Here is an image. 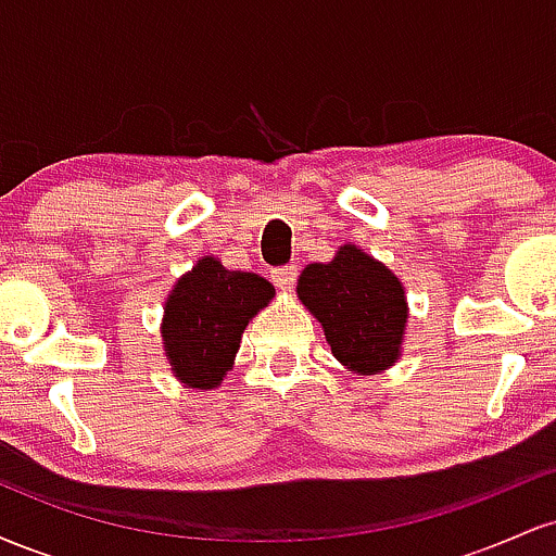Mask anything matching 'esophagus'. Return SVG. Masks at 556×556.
I'll return each instance as SVG.
<instances>
[{
  "label": "esophagus",
  "mask_w": 556,
  "mask_h": 556,
  "mask_svg": "<svg viewBox=\"0 0 556 556\" xmlns=\"http://www.w3.org/2000/svg\"><path fill=\"white\" fill-rule=\"evenodd\" d=\"M271 279L274 285L279 287V290L290 292L292 287H295V279H298V266L290 264V266H279V269L271 271Z\"/></svg>",
  "instance_id": "esophagus-1"
}]
</instances>
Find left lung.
Returning a JSON list of instances; mask_svg holds the SVG:
<instances>
[{
  "label": "left lung",
  "instance_id": "left-lung-1",
  "mask_svg": "<svg viewBox=\"0 0 556 556\" xmlns=\"http://www.w3.org/2000/svg\"><path fill=\"white\" fill-rule=\"evenodd\" d=\"M295 292L348 371L374 376L400 361L410 316L405 287L363 248L344 242L327 264H308Z\"/></svg>",
  "mask_w": 556,
  "mask_h": 556
}]
</instances>
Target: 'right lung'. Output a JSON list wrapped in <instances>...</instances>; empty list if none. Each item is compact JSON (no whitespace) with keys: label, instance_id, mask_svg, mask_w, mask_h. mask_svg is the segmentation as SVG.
Instances as JSON below:
<instances>
[{"label":"right lung","instance_id":"right-lung-1","mask_svg":"<svg viewBox=\"0 0 556 556\" xmlns=\"http://www.w3.org/2000/svg\"><path fill=\"white\" fill-rule=\"evenodd\" d=\"M274 285L201 256L164 300L162 344L172 374L188 389H216L232 368L242 331L271 303Z\"/></svg>","mask_w":556,"mask_h":556}]
</instances>
